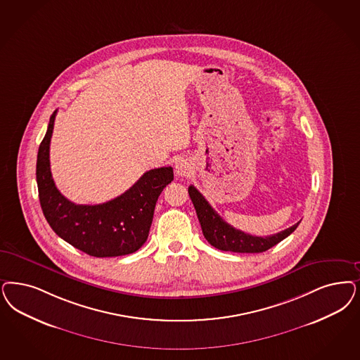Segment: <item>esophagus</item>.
Listing matches in <instances>:
<instances>
[{
	"instance_id": "obj_1",
	"label": "esophagus",
	"mask_w": 360,
	"mask_h": 360,
	"mask_svg": "<svg viewBox=\"0 0 360 360\" xmlns=\"http://www.w3.org/2000/svg\"><path fill=\"white\" fill-rule=\"evenodd\" d=\"M193 172V167L188 162L182 160V161H178L175 163V173L178 176H188L190 173Z\"/></svg>"
}]
</instances>
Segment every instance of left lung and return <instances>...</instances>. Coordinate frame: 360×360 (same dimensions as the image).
<instances>
[{
	"label": "left lung",
	"instance_id": "left-lung-1",
	"mask_svg": "<svg viewBox=\"0 0 360 360\" xmlns=\"http://www.w3.org/2000/svg\"><path fill=\"white\" fill-rule=\"evenodd\" d=\"M188 195L198 215L202 233L211 246L222 251L231 252H263L278 245L290 236L297 227V224L283 231L269 236H255L246 234L224 219L214 210L210 203L199 193L195 187L188 186Z\"/></svg>",
	"mask_w": 360,
	"mask_h": 360
}]
</instances>
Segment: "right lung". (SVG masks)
Instances as JSON below:
<instances>
[{
  "instance_id": "right-lung-1",
  "label": "right lung",
  "mask_w": 360,
  "mask_h": 360,
  "mask_svg": "<svg viewBox=\"0 0 360 360\" xmlns=\"http://www.w3.org/2000/svg\"><path fill=\"white\" fill-rule=\"evenodd\" d=\"M57 110L37 155L38 197L53 231L87 255L106 258L127 255L146 242L155 203L162 190L174 179L173 167L153 169L143 174L120 197L101 205H75L56 187L50 172V138Z\"/></svg>"
}]
</instances>
